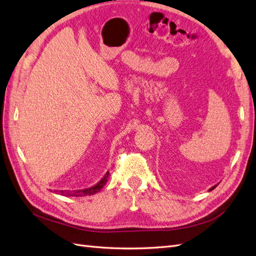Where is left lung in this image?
<instances>
[{
  "label": "left lung",
  "instance_id": "8db88e82",
  "mask_svg": "<svg viewBox=\"0 0 256 256\" xmlns=\"http://www.w3.org/2000/svg\"><path fill=\"white\" fill-rule=\"evenodd\" d=\"M218 186V184H215V186H212V188H210V190H208V191H212V190H214V189H215V188H216V186Z\"/></svg>",
  "mask_w": 256,
  "mask_h": 256
}]
</instances>
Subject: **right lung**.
Wrapping results in <instances>:
<instances>
[{"label":"right lung","instance_id":"add662e5","mask_svg":"<svg viewBox=\"0 0 256 256\" xmlns=\"http://www.w3.org/2000/svg\"><path fill=\"white\" fill-rule=\"evenodd\" d=\"M108 177H110V172H108L98 184L90 186V188L82 189V190H74V191H70V190H54V193H56V194L64 196H86L96 194V193H98L100 190H101L103 186H105V184L108 182Z\"/></svg>","mask_w":256,"mask_h":256}]
</instances>
